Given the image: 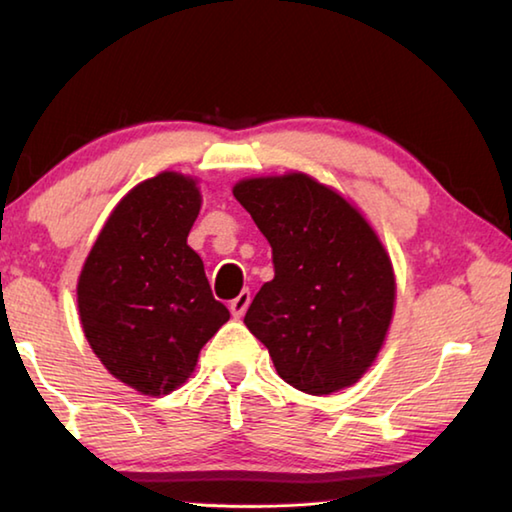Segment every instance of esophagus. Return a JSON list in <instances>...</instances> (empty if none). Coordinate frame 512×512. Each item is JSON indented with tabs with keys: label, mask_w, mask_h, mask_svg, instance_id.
<instances>
[{
	"label": "esophagus",
	"mask_w": 512,
	"mask_h": 512,
	"mask_svg": "<svg viewBox=\"0 0 512 512\" xmlns=\"http://www.w3.org/2000/svg\"><path fill=\"white\" fill-rule=\"evenodd\" d=\"M248 305H250V291L248 289H244L239 293V296L230 302V311H232V316L235 318H241L246 314V309H248Z\"/></svg>",
	"instance_id": "34e87169"
}]
</instances>
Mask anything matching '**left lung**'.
<instances>
[{
    "mask_svg": "<svg viewBox=\"0 0 512 512\" xmlns=\"http://www.w3.org/2000/svg\"><path fill=\"white\" fill-rule=\"evenodd\" d=\"M273 248L275 277L244 323L287 384L329 395L359 381L384 345L395 305L391 257L334 189L307 173L232 189Z\"/></svg>",
    "mask_w": 512,
    "mask_h": 512,
    "instance_id": "1",
    "label": "left lung"
}]
</instances>
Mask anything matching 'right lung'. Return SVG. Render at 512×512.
Here are the masks:
<instances>
[{"instance_id":"1","label":"right lung","mask_w":512,"mask_h":512,"mask_svg":"<svg viewBox=\"0 0 512 512\" xmlns=\"http://www.w3.org/2000/svg\"><path fill=\"white\" fill-rule=\"evenodd\" d=\"M198 212L194 178L162 171L144 180L112 210L79 277L85 339L112 377L142 395L183 386L230 318L187 246Z\"/></svg>"}]
</instances>
